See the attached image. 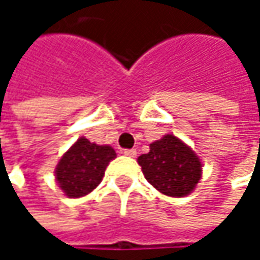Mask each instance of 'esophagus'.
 <instances>
[{
  "label": "esophagus",
  "instance_id": "1",
  "mask_svg": "<svg viewBox=\"0 0 260 260\" xmlns=\"http://www.w3.org/2000/svg\"><path fill=\"white\" fill-rule=\"evenodd\" d=\"M122 153L126 155V156H129V158H135V156H137V150H135V149H125Z\"/></svg>",
  "mask_w": 260,
  "mask_h": 260
}]
</instances>
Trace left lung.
Instances as JSON below:
<instances>
[{"instance_id":"obj_1","label":"left lung","mask_w":260,"mask_h":260,"mask_svg":"<svg viewBox=\"0 0 260 260\" xmlns=\"http://www.w3.org/2000/svg\"><path fill=\"white\" fill-rule=\"evenodd\" d=\"M137 161L147 182L170 197L188 196L202 178L200 158L173 134L153 141Z\"/></svg>"}]
</instances>
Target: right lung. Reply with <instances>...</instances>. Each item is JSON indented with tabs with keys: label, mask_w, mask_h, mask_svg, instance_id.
<instances>
[{
	"label": "right lung",
	"mask_w": 260,
	"mask_h": 260,
	"mask_svg": "<svg viewBox=\"0 0 260 260\" xmlns=\"http://www.w3.org/2000/svg\"><path fill=\"white\" fill-rule=\"evenodd\" d=\"M114 158L116 150L111 146H99L81 137L60 158L55 181L71 199L87 196L101 183L107 166Z\"/></svg>",
	"instance_id": "1"
}]
</instances>
